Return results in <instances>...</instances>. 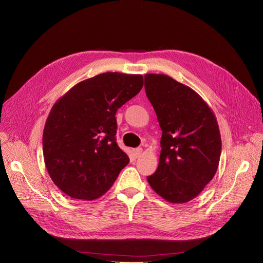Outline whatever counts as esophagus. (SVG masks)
<instances>
[{"mask_svg":"<svg viewBox=\"0 0 263 263\" xmlns=\"http://www.w3.org/2000/svg\"><path fill=\"white\" fill-rule=\"evenodd\" d=\"M133 154H134V156H135L136 158H139V157L143 154V148L139 147V148H135V149H133Z\"/></svg>","mask_w":263,"mask_h":263,"instance_id":"obj_1","label":"esophagus"}]
</instances>
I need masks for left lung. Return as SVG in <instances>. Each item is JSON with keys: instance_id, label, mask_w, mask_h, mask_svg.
Instances as JSON below:
<instances>
[{"instance_id": "8db88e82", "label": "left lung", "mask_w": 263, "mask_h": 263, "mask_svg": "<svg viewBox=\"0 0 263 263\" xmlns=\"http://www.w3.org/2000/svg\"><path fill=\"white\" fill-rule=\"evenodd\" d=\"M147 98L162 130L155 192L173 203L195 198L215 175L222 141L212 109L189 86L166 74L145 76Z\"/></svg>"}]
</instances>
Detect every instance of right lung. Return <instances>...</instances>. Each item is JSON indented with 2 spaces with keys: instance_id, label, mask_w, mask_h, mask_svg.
Listing matches in <instances>:
<instances>
[{
  "instance_id": "add662e5",
  "label": "right lung",
  "mask_w": 263,
  "mask_h": 263,
  "mask_svg": "<svg viewBox=\"0 0 263 263\" xmlns=\"http://www.w3.org/2000/svg\"><path fill=\"white\" fill-rule=\"evenodd\" d=\"M143 76L105 72L82 81L53 105L43 151L54 184L76 199L93 200L113 185L129 157L116 143V112L140 92Z\"/></svg>"
}]
</instances>
